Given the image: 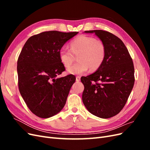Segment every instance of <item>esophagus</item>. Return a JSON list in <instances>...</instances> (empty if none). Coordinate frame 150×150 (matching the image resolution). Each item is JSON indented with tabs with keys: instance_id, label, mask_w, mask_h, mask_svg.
Here are the masks:
<instances>
[{
	"instance_id": "esophagus-1",
	"label": "esophagus",
	"mask_w": 150,
	"mask_h": 150,
	"mask_svg": "<svg viewBox=\"0 0 150 150\" xmlns=\"http://www.w3.org/2000/svg\"><path fill=\"white\" fill-rule=\"evenodd\" d=\"M80 79H81L80 76H76V81H77V82H79V81H80Z\"/></svg>"
}]
</instances>
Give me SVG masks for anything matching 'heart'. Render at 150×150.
I'll return each mask as SVG.
<instances>
[{
  "instance_id": "b5f03b06",
  "label": "heart",
  "mask_w": 150,
  "mask_h": 150,
  "mask_svg": "<svg viewBox=\"0 0 150 150\" xmlns=\"http://www.w3.org/2000/svg\"><path fill=\"white\" fill-rule=\"evenodd\" d=\"M78 55V62L67 69L71 74H82L89 68L96 70L100 67L106 55V49L101 40L94 38L81 35L71 42V49L62 47L59 51V57L66 67L71 65L74 55Z\"/></svg>"
}]
</instances>
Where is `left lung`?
<instances>
[{
    "label": "left lung",
    "mask_w": 150,
    "mask_h": 150,
    "mask_svg": "<svg viewBox=\"0 0 150 150\" xmlns=\"http://www.w3.org/2000/svg\"><path fill=\"white\" fill-rule=\"evenodd\" d=\"M84 33L94 34L101 40L106 55L96 72L81 78L84 86L83 102L93 115L110 118L123 108L133 88V60L124 43L114 34L103 30Z\"/></svg>",
    "instance_id": "obj_1"
}]
</instances>
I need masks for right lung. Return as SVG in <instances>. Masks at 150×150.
<instances>
[{
	"instance_id": "1",
	"label": "right lung",
	"mask_w": 150,
	"mask_h": 150,
	"mask_svg": "<svg viewBox=\"0 0 150 150\" xmlns=\"http://www.w3.org/2000/svg\"><path fill=\"white\" fill-rule=\"evenodd\" d=\"M78 34L43 32L29 38L21 52L17 67L19 91L32 112L41 118L57 115L66 103L76 78H56L65 70L59 51Z\"/></svg>"
}]
</instances>
